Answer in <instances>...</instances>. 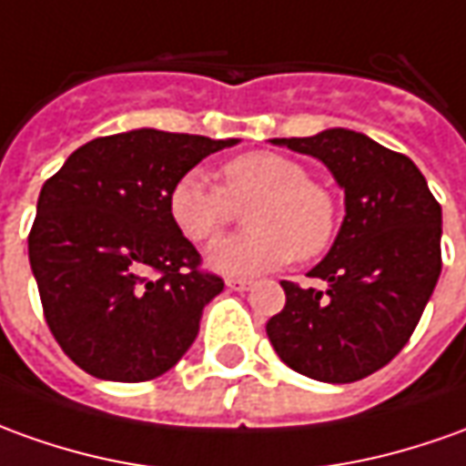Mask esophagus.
Masks as SVG:
<instances>
[{"instance_id": "esophagus-1", "label": "esophagus", "mask_w": 466, "mask_h": 466, "mask_svg": "<svg viewBox=\"0 0 466 466\" xmlns=\"http://www.w3.org/2000/svg\"><path fill=\"white\" fill-rule=\"evenodd\" d=\"M228 289H233V291H248V289L253 287L251 279H240V276H230V279H226Z\"/></svg>"}]
</instances>
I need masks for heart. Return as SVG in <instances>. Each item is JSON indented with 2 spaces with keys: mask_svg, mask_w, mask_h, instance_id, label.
I'll return each mask as SVG.
<instances>
[{
  "mask_svg": "<svg viewBox=\"0 0 466 466\" xmlns=\"http://www.w3.org/2000/svg\"><path fill=\"white\" fill-rule=\"evenodd\" d=\"M246 213L248 233L215 240L208 264L226 274H256L284 266L294 256L312 258L329 246L337 228L335 198L309 179L307 169L276 152H248L220 169V187L202 172H187L169 190V215L185 238H215Z\"/></svg>",
  "mask_w": 466,
  "mask_h": 466,
  "instance_id": "obj_1",
  "label": "heart"
}]
</instances>
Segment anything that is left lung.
<instances>
[{"instance_id":"8db88e82","label":"left lung","mask_w":466,"mask_h":466,"mask_svg":"<svg viewBox=\"0 0 466 466\" xmlns=\"http://www.w3.org/2000/svg\"><path fill=\"white\" fill-rule=\"evenodd\" d=\"M317 157L345 190V220L309 276L281 281L287 304L266 325L276 355L322 383H355L409 342L441 274V205L419 167L365 134L327 129L271 139Z\"/></svg>"}]
</instances>
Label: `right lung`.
<instances>
[{"label": "right lung", "mask_w": 466, "mask_h": 466, "mask_svg": "<svg viewBox=\"0 0 466 466\" xmlns=\"http://www.w3.org/2000/svg\"><path fill=\"white\" fill-rule=\"evenodd\" d=\"M238 139L134 129L70 154L47 179L30 266L45 322L70 360L101 380L141 383L175 368L223 279L169 215V190Z\"/></svg>", "instance_id": "add662e5"}]
</instances>
